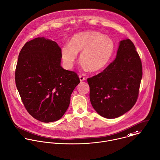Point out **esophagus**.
Masks as SVG:
<instances>
[{
  "mask_svg": "<svg viewBox=\"0 0 160 160\" xmlns=\"http://www.w3.org/2000/svg\"><path fill=\"white\" fill-rule=\"evenodd\" d=\"M79 80H80V81H84V80H85V78H84L83 76H79Z\"/></svg>",
  "mask_w": 160,
  "mask_h": 160,
  "instance_id": "obj_1",
  "label": "esophagus"
}]
</instances>
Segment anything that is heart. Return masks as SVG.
<instances>
[{
	"label": "heart",
	"mask_w": 160,
	"mask_h": 160,
	"mask_svg": "<svg viewBox=\"0 0 160 160\" xmlns=\"http://www.w3.org/2000/svg\"><path fill=\"white\" fill-rule=\"evenodd\" d=\"M115 50L111 38L94 31L78 33L70 40L69 45L61 48V58L64 66L71 69L80 54L84 69L98 72L103 69L110 61Z\"/></svg>",
	"instance_id": "1"
}]
</instances>
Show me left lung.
Masks as SVG:
<instances>
[{
  "label": "left lung",
  "mask_w": 160,
  "mask_h": 160,
  "mask_svg": "<svg viewBox=\"0 0 160 160\" xmlns=\"http://www.w3.org/2000/svg\"><path fill=\"white\" fill-rule=\"evenodd\" d=\"M142 78V62L134 44L127 38L120 41L113 62L88 79L93 108L107 118L123 115L137 100Z\"/></svg>",
  "instance_id": "left-lung-1"
}]
</instances>
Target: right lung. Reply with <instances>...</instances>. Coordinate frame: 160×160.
Wrapping results in <instances>:
<instances>
[{
  "instance_id": "add662e5",
  "label": "right lung",
  "mask_w": 160,
  "mask_h": 160,
  "mask_svg": "<svg viewBox=\"0 0 160 160\" xmlns=\"http://www.w3.org/2000/svg\"><path fill=\"white\" fill-rule=\"evenodd\" d=\"M61 50L56 42L38 37L22 48L15 70V84L28 112L45 123L60 119L71 95L80 82L76 72L61 66Z\"/></svg>"
}]
</instances>
